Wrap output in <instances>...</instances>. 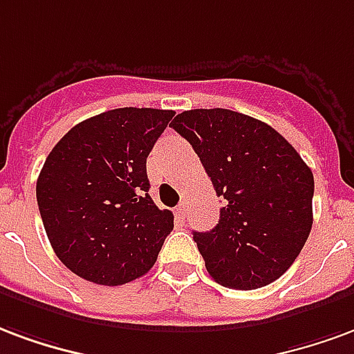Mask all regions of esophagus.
Returning <instances> with one entry per match:
<instances>
[{
	"instance_id": "esophagus-1",
	"label": "esophagus",
	"mask_w": 354,
	"mask_h": 354,
	"mask_svg": "<svg viewBox=\"0 0 354 354\" xmlns=\"http://www.w3.org/2000/svg\"><path fill=\"white\" fill-rule=\"evenodd\" d=\"M185 213H187V203L180 202L179 205H177V209H175V216H177L179 221H183V218H185Z\"/></svg>"
}]
</instances>
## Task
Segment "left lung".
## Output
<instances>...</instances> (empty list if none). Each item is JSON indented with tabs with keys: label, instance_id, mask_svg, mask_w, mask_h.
Listing matches in <instances>:
<instances>
[{
	"label": "left lung",
	"instance_id": "8db88e82",
	"mask_svg": "<svg viewBox=\"0 0 354 354\" xmlns=\"http://www.w3.org/2000/svg\"><path fill=\"white\" fill-rule=\"evenodd\" d=\"M171 126L192 145L223 202L215 228L194 232L209 275L236 290L279 279L313 224L308 164L279 131L236 111H183Z\"/></svg>",
	"mask_w": 354,
	"mask_h": 354
}]
</instances>
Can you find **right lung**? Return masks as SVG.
<instances>
[{"label":"right lung","mask_w":354,"mask_h":354,"mask_svg":"<svg viewBox=\"0 0 354 354\" xmlns=\"http://www.w3.org/2000/svg\"><path fill=\"white\" fill-rule=\"evenodd\" d=\"M174 111L122 107L82 120L56 143L37 179V205L62 264L95 285L151 270L174 213L149 196L147 156Z\"/></svg>","instance_id":"1"}]
</instances>
